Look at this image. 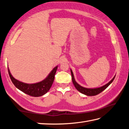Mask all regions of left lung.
I'll list each match as a JSON object with an SVG mask.
<instances>
[{"mask_svg": "<svg viewBox=\"0 0 129 129\" xmlns=\"http://www.w3.org/2000/svg\"><path fill=\"white\" fill-rule=\"evenodd\" d=\"M70 71H71V74H72V82L73 83V84H74L75 87L76 88V89L78 90V91H79L80 93H83V94H85L87 95H89V96H92V95H97L99 94V93H100L101 92H102L103 90H104L106 88L108 87V85H109L111 83L113 82V80H114L115 78V76L110 82H109L107 83V84H106L105 85H103V86H102L101 87L97 88H94V89H89V88H84L78 84V83L75 82V80L74 79V75H73L72 70H70Z\"/></svg>", "mask_w": 129, "mask_h": 129, "instance_id": "1", "label": "left lung"}]
</instances>
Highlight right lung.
Instances as JSON below:
<instances>
[{
	"mask_svg": "<svg viewBox=\"0 0 129 129\" xmlns=\"http://www.w3.org/2000/svg\"><path fill=\"white\" fill-rule=\"evenodd\" d=\"M57 69V66L54 68L51 72L50 73L49 76L41 82L35 84H26L18 81L13 77L8 67L10 78L16 87L22 92L32 97L42 96L49 91L54 80L55 75Z\"/></svg>",
	"mask_w": 129,
	"mask_h": 129,
	"instance_id": "1",
	"label": "right lung"
}]
</instances>
